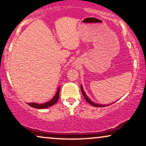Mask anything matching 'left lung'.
<instances>
[{
  "label": "left lung",
  "instance_id": "1",
  "mask_svg": "<svg viewBox=\"0 0 146 146\" xmlns=\"http://www.w3.org/2000/svg\"><path fill=\"white\" fill-rule=\"evenodd\" d=\"M81 90L82 93H83V95L84 96V98H85V99L86 100V101H87V102H89V103L90 104H91L92 106H96V107H104V106H106L109 105V104H107V105H102V104H98L94 103L93 101H91V100H90V98L88 97V96L87 95V94H85V91H84V90H83V86H82V85H81Z\"/></svg>",
  "mask_w": 146,
  "mask_h": 146
}]
</instances>
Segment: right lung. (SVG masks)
<instances>
[{
	"label": "right lung",
	"instance_id": "obj_1",
	"mask_svg": "<svg viewBox=\"0 0 146 146\" xmlns=\"http://www.w3.org/2000/svg\"><path fill=\"white\" fill-rule=\"evenodd\" d=\"M59 91H60V87L58 88L57 91L56 92V94H55V96L52 98V100H50V101L45 102V103L42 104H38L36 103V102H32V103H28V104L32 107L36 108H39V109H44V108H47L48 107H50L56 103L57 100L59 99Z\"/></svg>",
	"mask_w": 146,
	"mask_h": 146
}]
</instances>
